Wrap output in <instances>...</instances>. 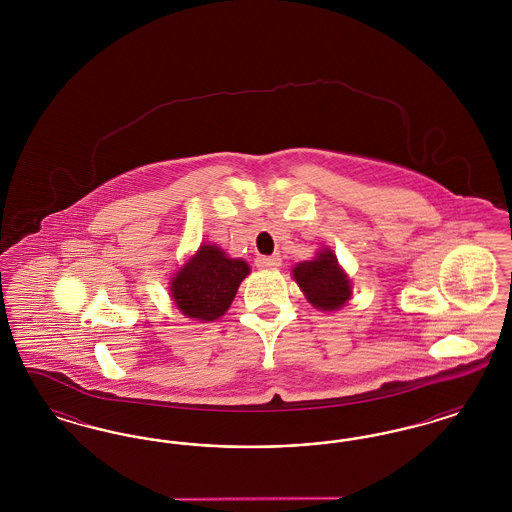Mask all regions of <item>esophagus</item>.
Instances as JSON below:
<instances>
[{"instance_id":"1","label":"esophagus","mask_w":512,"mask_h":512,"mask_svg":"<svg viewBox=\"0 0 512 512\" xmlns=\"http://www.w3.org/2000/svg\"><path fill=\"white\" fill-rule=\"evenodd\" d=\"M255 265L259 268H263V270H270V268L280 267V265H282V259H280L278 253H276V255H268V257H257Z\"/></svg>"}]
</instances>
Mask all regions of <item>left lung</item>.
<instances>
[{
	"label": "left lung",
	"mask_w": 512,
	"mask_h": 512,
	"mask_svg": "<svg viewBox=\"0 0 512 512\" xmlns=\"http://www.w3.org/2000/svg\"><path fill=\"white\" fill-rule=\"evenodd\" d=\"M292 274L307 301L318 311H338L351 297L349 276L328 247L320 249L313 261L297 263Z\"/></svg>",
	"instance_id": "left-lung-1"
}]
</instances>
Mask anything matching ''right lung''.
Returning <instances> with one entry per match:
<instances>
[{
  "instance_id": "add662e5",
  "label": "right lung",
  "mask_w": 512,
  "mask_h": 512,
  "mask_svg": "<svg viewBox=\"0 0 512 512\" xmlns=\"http://www.w3.org/2000/svg\"><path fill=\"white\" fill-rule=\"evenodd\" d=\"M247 274L244 259H230L219 245L203 244L172 276V301L184 317L217 320L232 305Z\"/></svg>"
}]
</instances>
